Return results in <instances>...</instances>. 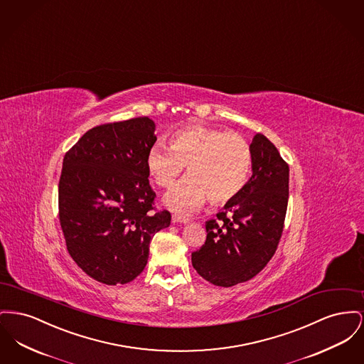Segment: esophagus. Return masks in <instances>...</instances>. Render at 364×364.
<instances>
[{"label":"esophagus","mask_w":364,"mask_h":364,"mask_svg":"<svg viewBox=\"0 0 364 364\" xmlns=\"http://www.w3.org/2000/svg\"><path fill=\"white\" fill-rule=\"evenodd\" d=\"M189 219L186 216H181V215H173V223H181V225H185L188 223Z\"/></svg>","instance_id":"1"}]
</instances>
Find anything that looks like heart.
<instances>
[{"label":"heart","mask_w":364,"mask_h":364,"mask_svg":"<svg viewBox=\"0 0 364 364\" xmlns=\"http://www.w3.org/2000/svg\"><path fill=\"white\" fill-rule=\"evenodd\" d=\"M185 166L191 176L164 197L170 208L191 212L207 198L212 204H226L238 197L248 182L252 149L238 133L189 126L171 136L170 148L156 144L148 151L146 168L160 188L173 185Z\"/></svg>","instance_id":"b5f03b06"}]
</instances>
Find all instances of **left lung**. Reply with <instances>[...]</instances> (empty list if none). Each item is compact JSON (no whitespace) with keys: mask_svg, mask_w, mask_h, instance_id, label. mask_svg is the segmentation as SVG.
<instances>
[{"mask_svg":"<svg viewBox=\"0 0 364 364\" xmlns=\"http://www.w3.org/2000/svg\"><path fill=\"white\" fill-rule=\"evenodd\" d=\"M252 176L244 191L205 223V244L191 253L196 271L216 287L249 281L266 267L284 231L289 166L274 144L256 134Z\"/></svg>","mask_w":364,"mask_h":364,"instance_id":"left-lung-1","label":"left lung"}]
</instances>
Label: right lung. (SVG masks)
Masks as SVG:
<instances>
[{
  "instance_id": "1",
  "label": "right lung",
  "mask_w": 364,
  "mask_h": 364,
  "mask_svg": "<svg viewBox=\"0 0 364 364\" xmlns=\"http://www.w3.org/2000/svg\"><path fill=\"white\" fill-rule=\"evenodd\" d=\"M148 116L97 126L65 154L58 216L68 253L105 285L135 279L148 263L154 234L171 223L154 210L146 156L156 142Z\"/></svg>"
}]
</instances>
